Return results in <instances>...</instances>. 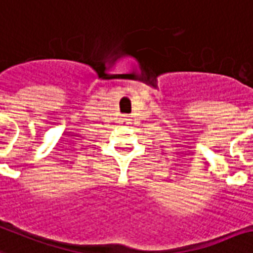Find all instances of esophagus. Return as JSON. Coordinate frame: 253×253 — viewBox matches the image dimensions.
<instances>
[{
    "label": "esophagus",
    "mask_w": 253,
    "mask_h": 253,
    "mask_svg": "<svg viewBox=\"0 0 253 253\" xmlns=\"http://www.w3.org/2000/svg\"><path fill=\"white\" fill-rule=\"evenodd\" d=\"M124 120H125V121H126V120H128V119H124ZM126 123H128V121H126Z\"/></svg>",
    "instance_id": "1"
}]
</instances>
